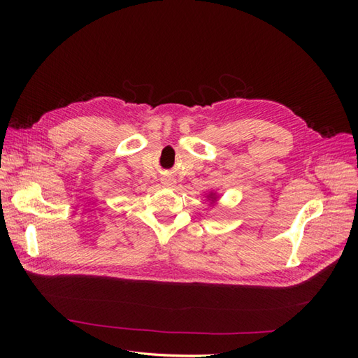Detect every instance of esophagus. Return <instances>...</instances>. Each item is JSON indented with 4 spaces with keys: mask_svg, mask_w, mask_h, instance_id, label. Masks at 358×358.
Returning a JSON list of instances; mask_svg holds the SVG:
<instances>
[{
    "mask_svg": "<svg viewBox=\"0 0 358 358\" xmlns=\"http://www.w3.org/2000/svg\"><path fill=\"white\" fill-rule=\"evenodd\" d=\"M175 179H173L171 176H164V178H161V183H162V185H164V187H167V188H171L173 185H175Z\"/></svg>",
    "mask_w": 358,
    "mask_h": 358,
    "instance_id": "obj_1",
    "label": "esophagus"
}]
</instances>
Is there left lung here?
Instances as JSON below:
<instances>
[{
    "label": "left lung",
    "mask_w": 358,
    "mask_h": 358,
    "mask_svg": "<svg viewBox=\"0 0 358 358\" xmlns=\"http://www.w3.org/2000/svg\"><path fill=\"white\" fill-rule=\"evenodd\" d=\"M209 196H210V199H212V201H213V200H216V197H215V194H213V192H210V194H209Z\"/></svg>",
    "instance_id": "obj_1"
}]
</instances>
